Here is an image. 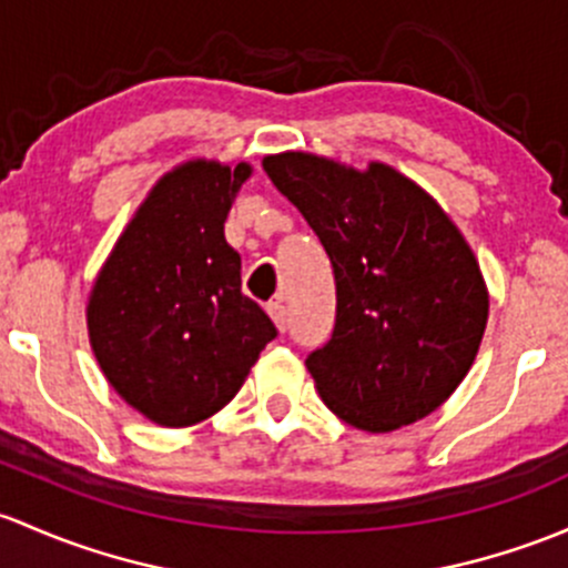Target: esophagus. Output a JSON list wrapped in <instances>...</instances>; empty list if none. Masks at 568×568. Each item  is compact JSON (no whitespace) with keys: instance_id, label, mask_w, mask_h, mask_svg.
Listing matches in <instances>:
<instances>
[{"instance_id":"34e87169","label":"esophagus","mask_w":568,"mask_h":568,"mask_svg":"<svg viewBox=\"0 0 568 568\" xmlns=\"http://www.w3.org/2000/svg\"><path fill=\"white\" fill-rule=\"evenodd\" d=\"M266 313H268V318L274 321V326H277L280 332H285V324H288V321H285V307H283V302L272 300V302L266 304Z\"/></svg>"}]
</instances>
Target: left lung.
<instances>
[{"label": "left lung", "instance_id": "left-lung-1", "mask_svg": "<svg viewBox=\"0 0 568 568\" xmlns=\"http://www.w3.org/2000/svg\"><path fill=\"white\" fill-rule=\"evenodd\" d=\"M264 171L324 244L337 285L332 339L307 369L332 414L367 433L425 419L463 384L489 296L465 236L392 165L356 171L310 152Z\"/></svg>", "mask_w": 568, "mask_h": 568}]
</instances>
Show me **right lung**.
Segmentation results:
<instances>
[{
	"label": "right lung",
	"mask_w": 568,
	"mask_h": 568,
	"mask_svg": "<svg viewBox=\"0 0 568 568\" xmlns=\"http://www.w3.org/2000/svg\"><path fill=\"white\" fill-rule=\"evenodd\" d=\"M253 169L190 160L133 214L87 304L94 359L149 422L190 427L242 389L277 329L242 294V258L223 225Z\"/></svg>",
	"instance_id": "obj_1"
}]
</instances>
